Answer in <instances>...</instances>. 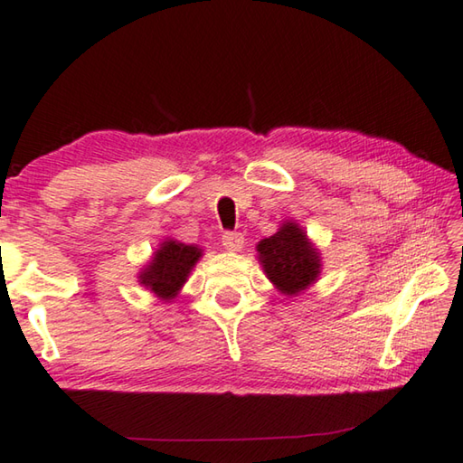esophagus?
Returning <instances> with one entry per match:
<instances>
[{"label":"esophagus","instance_id":"1","mask_svg":"<svg viewBox=\"0 0 463 463\" xmlns=\"http://www.w3.org/2000/svg\"><path fill=\"white\" fill-rule=\"evenodd\" d=\"M242 242H245V237H242V232L226 231L222 234V245H224L226 250H241L242 249Z\"/></svg>","mask_w":463,"mask_h":463}]
</instances>
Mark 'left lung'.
Instances as JSON below:
<instances>
[{"label":"left lung","instance_id":"1","mask_svg":"<svg viewBox=\"0 0 463 463\" xmlns=\"http://www.w3.org/2000/svg\"><path fill=\"white\" fill-rule=\"evenodd\" d=\"M257 250L268 278L288 296L307 289L320 273L318 253L294 222H286L273 237L263 239Z\"/></svg>","mask_w":463,"mask_h":463}]
</instances>
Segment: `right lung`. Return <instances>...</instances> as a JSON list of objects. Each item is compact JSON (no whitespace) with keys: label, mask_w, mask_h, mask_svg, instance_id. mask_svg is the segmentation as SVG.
Listing matches in <instances>:
<instances>
[{"label":"right lung","mask_w":463,"mask_h":463,"mask_svg":"<svg viewBox=\"0 0 463 463\" xmlns=\"http://www.w3.org/2000/svg\"><path fill=\"white\" fill-rule=\"evenodd\" d=\"M202 250L177 241H165L156 250L148 268L140 273V284L151 288L159 298L171 300L184 286L187 273L200 260Z\"/></svg>","instance_id":"1"}]
</instances>
